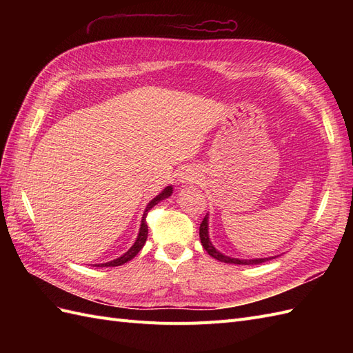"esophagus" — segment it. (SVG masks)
Masks as SVG:
<instances>
[{
    "mask_svg": "<svg viewBox=\"0 0 353 353\" xmlns=\"http://www.w3.org/2000/svg\"><path fill=\"white\" fill-rule=\"evenodd\" d=\"M196 179H197V175H194V172H191L190 169H185L179 176V183L181 184H191V183H196Z\"/></svg>",
    "mask_w": 353,
    "mask_h": 353,
    "instance_id": "34e87169",
    "label": "esophagus"
}]
</instances>
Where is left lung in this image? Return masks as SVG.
Instances as JSON below:
<instances>
[{
    "label": "left lung",
    "instance_id": "1",
    "mask_svg": "<svg viewBox=\"0 0 353 353\" xmlns=\"http://www.w3.org/2000/svg\"><path fill=\"white\" fill-rule=\"evenodd\" d=\"M208 219L209 216L206 215L205 219L201 221L200 223V241H201V245L205 248V250L212 256V258H215L216 261H221V262H225V263H234V265H259L262 262H266L270 261L272 258H276V256H272V258H259V259H239V258H230V256H225L223 253L218 252L215 248H213L212 241L209 240V228H208Z\"/></svg>",
    "mask_w": 353,
    "mask_h": 353
}]
</instances>
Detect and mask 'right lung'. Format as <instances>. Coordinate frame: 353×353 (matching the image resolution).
I'll return each instance as SVG.
<instances>
[{"label":"right lung","mask_w":353,"mask_h":353,"mask_svg":"<svg viewBox=\"0 0 353 353\" xmlns=\"http://www.w3.org/2000/svg\"><path fill=\"white\" fill-rule=\"evenodd\" d=\"M172 185H169V187H166L162 193H159L150 203H148L147 205V208H145V210H144V215H143V219H141V227H140V232H138V237H137V240H135V243L132 244V248L128 250L126 253H123L121 258H117V259H113V261H110V262H105V263H99V265H95V266H119V265H123V263H126L128 261H131L132 258H135L137 256V253L140 252L141 249H143V245L145 244V240H147V234H148V227H147V222H145V216H147V213H148V210H150L153 206H156L159 201H162V200H165V199H168L170 194H172Z\"/></svg>","instance_id":"obj_1"}]
</instances>
